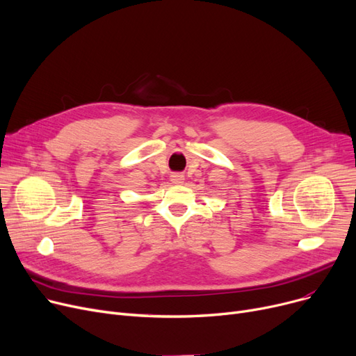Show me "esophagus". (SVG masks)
Listing matches in <instances>:
<instances>
[{
  "label": "esophagus",
  "mask_w": 356,
  "mask_h": 356,
  "mask_svg": "<svg viewBox=\"0 0 356 356\" xmlns=\"http://www.w3.org/2000/svg\"><path fill=\"white\" fill-rule=\"evenodd\" d=\"M184 179H185L184 175L179 174V172H175V174L171 175V182H172V184H182Z\"/></svg>",
  "instance_id": "esophagus-1"
}]
</instances>
